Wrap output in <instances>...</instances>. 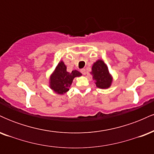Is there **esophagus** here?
I'll list each match as a JSON object with an SVG mask.
<instances>
[{
    "label": "esophagus",
    "mask_w": 154,
    "mask_h": 154,
    "mask_svg": "<svg viewBox=\"0 0 154 154\" xmlns=\"http://www.w3.org/2000/svg\"><path fill=\"white\" fill-rule=\"evenodd\" d=\"M80 71H81V72H82V75H85L86 73H87V72H86L85 69H81Z\"/></svg>",
    "instance_id": "obj_1"
}]
</instances>
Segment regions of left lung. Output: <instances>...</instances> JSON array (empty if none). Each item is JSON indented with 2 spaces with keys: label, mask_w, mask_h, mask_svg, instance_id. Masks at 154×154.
<instances>
[{
  "label": "left lung",
  "mask_w": 154,
  "mask_h": 154,
  "mask_svg": "<svg viewBox=\"0 0 154 154\" xmlns=\"http://www.w3.org/2000/svg\"><path fill=\"white\" fill-rule=\"evenodd\" d=\"M91 74L95 85L99 88H108L110 87L112 78L109 75L106 65L101 60H98L94 63L92 67Z\"/></svg>",
  "instance_id": "obj_1"
}]
</instances>
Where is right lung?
<instances>
[{
    "label": "right lung",
    "mask_w": 154,
    "mask_h": 154,
    "mask_svg": "<svg viewBox=\"0 0 154 154\" xmlns=\"http://www.w3.org/2000/svg\"><path fill=\"white\" fill-rule=\"evenodd\" d=\"M81 75L82 74L77 70H74L71 73L67 72L66 66L63 61H61L51 77V88L59 94H63L69 91L73 79Z\"/></svg>",
    "instance_id": "right-lung-1"
}]
</instances>
